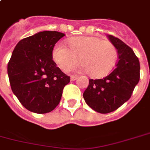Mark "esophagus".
<instances>
[{"label": "esophagus", "instance_id": "esophagus-1", "mask_svg": "<svg viewBox=\"0 0 150 150\" xmlns=\"http://www.w3.org/2000/svg\"><path fill=\"white\" fill-rule=\"evenodd\" d=\"M78 75H71V81H75V79H78Z\"/></svg>", "mask_w": 150, "mask_h": 150}]
</instances>
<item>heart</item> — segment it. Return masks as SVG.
Instances as JSON below:
<instances>
[{
  "label": "heart",
  "mask_w": 150,
  "mask_h": 150,
  "mask_svg": "<svg viewBox=\"0 0 150 150\" xmlns=\"http://www.w3.org/2000/svg\"><path fill=\"white\" fill-rule=\"evenodd\" d=\"M68 47L57 44L53 48L52 59L63 71L77 65L80 58L82 69L90 76L105 77L114 69L117 59V50L110 41L98 36H75L67 40Z\"/></svg>",
  "instance_id": "b5f03b06"
}]
</instances>
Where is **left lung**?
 <instances>
[{"instance_id":"left-lung-1","label":"left lung","mask_w":150,"mask_h":150,"mask_svg":"<svg viewBox=\"0 0 150 150\" xmlns=\"http://www.w3.org/2000/svg\"><path fill=\"white\" fill-rule=\"evenodd\" d=\"M108 38L117 50L116 67L105 78L89 79L83 93L86 104L101 114L115 111L128 101L140 79V64L134 51L114 35Z\"/></svg>"}]
</instances>
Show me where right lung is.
Segmentation results:
<instances>
[{
	"instance_id": "obj_1",
	"label": "right lung",
	"mask_w": 150,
	"mask_h": 150,
	"mask_svg": "<svg viewBox=\"0 0 150 150\" xmlns=\"http://www.w3.org/2000/svg\"><path fill=\"white\" fill-rule=\"evenodd\" d=\"M64 35L55 31L40 32L21 40L13 50L8 64L10 86L30 111L46 114L53 110L69 83V76L52 59L53 48Z\"/></svg>"
}]
</instances>
